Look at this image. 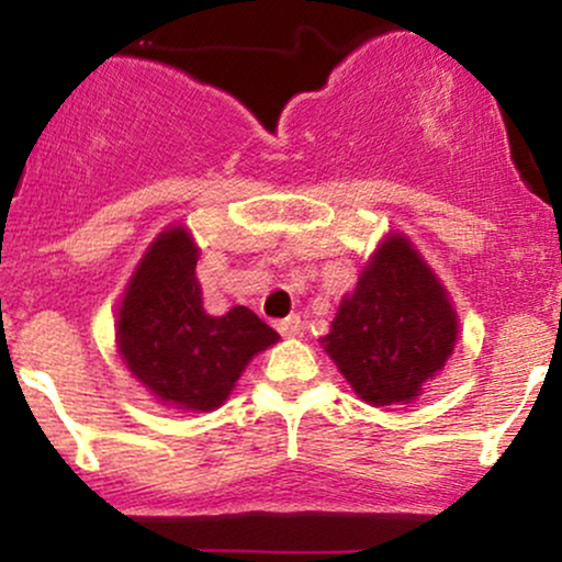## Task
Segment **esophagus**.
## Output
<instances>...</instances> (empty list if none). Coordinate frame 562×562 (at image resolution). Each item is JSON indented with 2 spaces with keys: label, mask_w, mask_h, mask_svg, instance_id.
<instances>
[{
  "label": "esophagus",
  "mask_w": 562,
  "mask_h": 562,
  "mask_svg": "<svg viewBox=\"0 0 562 562\" xmlns=\"http://www.w3.org/2000/svg\"><path fill=\"white\" fill-rule=\"evenodd\" d=\"M277 330H280V335H285V338H293V335L301 333V317L290 314V317L277 322Z\"/></svg>",
  "instance_id": "esophagus-1"
}]
</instances>
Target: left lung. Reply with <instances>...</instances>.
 Here are the masks:
<instances>
[{"instance_id": "1", "label": "left lung", "mask_w": 562, "mask_h": 562, "mask_svg": "<svg viewBox=\"0 0 562 562\" xmlns=\"http://www.w3.org/2000/svg\"><path fill=\"white\" fill-rule=\"evenodd\" d=\"M457 333L438 277L406 237L389 235L340 301L322 346L359 398L389 406L420 396L454 351Z\"/></svg>"}]
</instances>
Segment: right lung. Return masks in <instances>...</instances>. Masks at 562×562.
<instances>
[{"instance_id": "obj_1", "label": "right lung", "mask_w": 562, "mask_h": 562, "mask_svg": "<svg viewBox=\"0 0 562 562\" xmlns=\"http://www.w3.org/2000/svg\"><path fill=\"white\" fill-rule=\"evenodd\" d=\"M195 267L190 232H160L128 280L115 344L128 372L160 404L211 412L227 402L245 364L280 335L245 306L211 317Z\"/></svg>"}]
</instances>
